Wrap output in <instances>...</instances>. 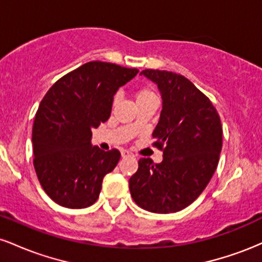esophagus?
<instances>
[{
    "instance_id": "esophagus-1",
    "label": "esophagus",
    "mask_w": 262,
    "mask_h": 262,
    "mask_svg": "<svg viewBox=\"0 0 262 262\" xmlns=\"http://www.w3.org/2000/svg\"><path fill=\"white\" fill-rule=\"evenodd\" d=\"M121 154H122V158H128V156H132V152L128 151V150H122Z\"/></svg>"
}]
</instances>
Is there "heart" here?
Instances as JSON below:
<instances>
[{
	"instance_id": "b5f03b06",
	"label": "heart",
	"mask_w": 262,
	"mask_h": 262,
	"mask_svg": "<svg viewBox=\"0 0 262 262\" xmlns=\"http://www.w3.org/2000/svg\"><path fill=\"white\" fill-rule=\"evenodd\" d=\"M150 96H156L155 92L152 91V89H150V87H143V89L138 90L137 100H140V98H145V97H150Z\"/></svg>"
}]
</instances>
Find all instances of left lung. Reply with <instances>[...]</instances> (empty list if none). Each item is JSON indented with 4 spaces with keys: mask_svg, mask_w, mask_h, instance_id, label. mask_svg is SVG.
Segmentation results:
<instances>
[{
    "mask_svg": "<svg viewBox=\"0 0 262 262\" xmlns=\"http://www.w3.org/2000/svg\"><path fill=\"white\" fill-rule=\"evenodd\" d=\"M158 85L162 111L152 145L164 152L160 164L141 158L129 179L134 202L152 213H175L207 187L223 144L221 117L210 100L182 75L146 69L140 73Z\"/></svg>",
    "mask_w": 262,
    "mask_h": 262,
    "instance_id": "left-lung-1",
    "label": "left lung"
}]
</instances>
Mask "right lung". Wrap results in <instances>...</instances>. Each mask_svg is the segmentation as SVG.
Returning <instances> with one entry per match:
<instances>
[{"instance_id": "right-lung-1", "label": "right lung", "mask_w": 262, "mask_h": 262, "mask_svg": "<svg viewBox=\"0 0 262 262\" xmlns=\"http://www.w3.org/2000/svg\"><path fill=\"white\" fill-rule=\"evenodd\" d=\"M138 73L90 61L64 75L44 96L33 124V164L55 203L79 209L97 201L103 177L117 166L121 152L92 146L91 129L110 118L114 93Z\"/></svg>"}]
</instances>
